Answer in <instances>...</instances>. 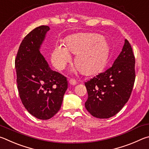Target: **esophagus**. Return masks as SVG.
<instances>
[{
  "instance_id": "esophagus-1",
  "label": "esophagus",
  "mask_w": 149,
  "mask_h": 149,
  "mask_svg": "<svg viewBox=\"0 0 149 149\" xmlns=\"http://www.w3.org/2000/svg\"><path fill=\"white\" fill-rule=\"evenodd\" d=\"M69 84L70 85H72V86H74V85H76L77 84V81L75 80H73V79H70L69 80Z\"/></svg>"
}]
</instances>
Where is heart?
<instances>
[{
	"mask_svg": "<svg viewBox=\"0 0 149 149\" xmlns=\"http://www.w3.org/2000/svg\"><path fill=\"white\" fill-rule=\"evenodd\" d=\"M63 46L57 44L52 54V61L58 70L66 67L71 57L69 52L77 54L74 63L80 72L92 74L102 69L108 57L109 48L106 40L97 34H79L72 35L65 40Z\"/></svg>",
	"mask_w": 149,
	"mask_h": 149,
	"instance_id": "heart-1",
	"label": "heart"
}]
</instances>
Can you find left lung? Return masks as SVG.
Wrapping results in <instances>:
<instances>
[{"label":"left lung","mask_w":149,"mask_h":149,"mask_svg":"<svg viewBox=\"0 0 149 149\" xmlns=\"http://www.w3.org/2000/svg\"><path fill=\"white\" fill-rule=\"evenodd\" d=\"M135 62L131 44L126 39L113 65L84 83L88 95L85 107L93 116L111 118L127 102L135 79Z\"/></svg>","instance_id":"obj_1"}]
</instances>
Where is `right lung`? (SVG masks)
<instances>
[{
  "label": "right lung",
  "mask_w": 149,
  "mask_h": 149,
  "mask_svg": "<svg viewBox=\"0 0 149 149\" xmlns=\"http://www.w3.org/2000/svg\"><path fill=\"white\" fill-rule=\"evenodd\" d=\"M49 30L41 25L27 34L15 59L19 97L29 113L41 120L51 118L59 111L68 88L66 77L52 70L39 50Z\"/></svg>",
  "instance_id": "obj_1"
}]
</instances>
